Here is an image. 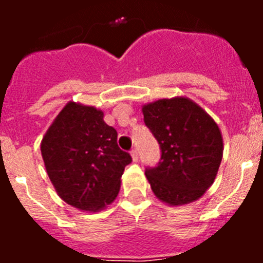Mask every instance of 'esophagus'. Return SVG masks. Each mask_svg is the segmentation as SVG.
Returning a JSON list of instances; mask_svg holds the SVG:
<instances>
[{
    "instance_id": "1",
    "label": "esophagus",
    "mask_w": 263,
    "mask_h": 263,
    "mask_svg": "<svg viewBox=\"0 0 263 263\" xmlns=\"http://www.w3.org/2000/svg\"><path fill=\"white\" fill-rule=\"evenodd\" d=\"M130 155H132V159H133V162H138V152H137L136 148L130 152Z\"/></svg>"
}]
</instances>
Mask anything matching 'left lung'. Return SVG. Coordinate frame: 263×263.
<instances>
[{
    "instance_id": "1",
    "label": "left lung",
    "mask_w": 263,
    "mask_h": 263,
    "mask_svg": "<svg viewBox=\"0 0 263 263\" xmlns=\"http://www.w3.org/2000/svg\"><path fill=\"white\" fill-rule=\"evenodd\" d=\"M142 113L162 150L159 164L145 173L155 196L173 206L200 199L215 182L224 152L215 120L184 96L146 104Z\"/></svg>"
}]
</instances>
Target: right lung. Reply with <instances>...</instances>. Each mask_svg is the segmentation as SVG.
I'll return each mask as SVG.
<instances>
[{"label":"right lung","mask_w":263,"mask_h":263,"mask_svg":"<svg viewBox=\"0 0 263 263\" xmlns=\"http://www.w3.org/2000/svg\"><path fill=\"white\" fill-rule=\"evenodd\" d=\"M46 171L62 200L83 212H99L116 200L121 176L132 162L117 145L104 111L69 101L41 142Z\"/></svg>","instance_id":"right-lung-1"}]
</instances>
